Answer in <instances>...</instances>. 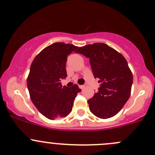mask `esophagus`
Here are the masks:
<instances>
[{
	"label": "esophagus",
	"instance_id": "34e87169",
	"mask_svg": "<svg viewBox=\"0 0 155 155\" xmlns=\"http://www.w3.org/2000/svg\"><path fill=\"white\" fill-rule=\"evenodd\" d=\"M79 88L82 89H82L84 88V87H85V86H84V85H79Z\"/></svg>",
	"mask_w": 155,
	"mask_h": 155
}]
</instances>
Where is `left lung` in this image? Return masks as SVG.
<instances>
[{"label":"left lung","mask_w":155,"mask_h":155,"mask_svg":"<svg viewBox=\"0 0 155 155\" xmlns=\"http://www.w3.org/2000/svg\"><path fill=\"white\" fill-rule=\"evenodd\" d=\"M76 53L89 58L94 78L101 82L99 91L87 101L91 113L101 119L115 116L131 94L133 76L126 59L103 43L85 45Z\"/></svg>","instance_id":"left-lung-1"}]
</instances>
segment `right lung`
Segmentation results:
<instances>
[{
	"label": "right lung",
	"instance_id": "right-lung-1",
	"mask_svg": "<svg viewBox=\"0 0 155 155\" xmlns=\"http://www.w3.org/2000/svg\"><path fill=\"white\" fill-rule=\"evenodd\" d=\"M78 47L56 42L47 47L34 58L27 77L30 99L38 111L50 120L68 116L80 92L77 84L68 87L61 79L67 77V57Z\"/></svg>",
	"mask_w": 155,
	"mask_h": 155
}]
</instances>
